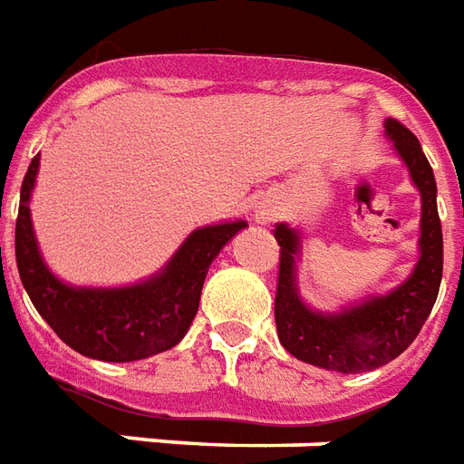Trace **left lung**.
<instances>
[{
    "mask_svg": "<svg viewBox=\"0 0 464 464\" xmlns=\"http://www.w3.org/2000/svg\"><path fill=\"white\" fill-rule=\"evenodd\" d=\"M386 132L393 140L401 160L408 164L411 179L420 191V260L413 276L386 297H373L339 314L307 310L295 287L297 233L277 223L280 246L277 270L276 324L283 346L300 362L314 363L339 373L373 372L403 354L430 314L442 280V228L435 204L433 169L425 160L418 137L398 120H386Z\"/></svg>",
    "mask_w": 464,
    "mask_h": 464,
    "instance_id": "1",
    "label": "left lung"
}]
</instances>
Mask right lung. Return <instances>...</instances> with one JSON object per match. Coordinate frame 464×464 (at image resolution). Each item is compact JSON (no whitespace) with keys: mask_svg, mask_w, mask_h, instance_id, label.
Instances as JSON below:
<instances>
[{"mask_svg":"<svg viewBox=\"0 0 464 464\" xmlns=\"http://www.w3.org/2000/svg\"><path fill=\"white\" fill-rule=\"evenodd\" d=\"M36 171L39 154L22 181L14 248L19 277L41 317L78 354L101 362H137L171 349L197 317L211 260L246 223H218L194 231L169 266L147 283L115 290L71 287L51 276L36 248L29 216Z\"/></svg>","mask_w":464,"mask_h":464,"instance_id":"obj_1","label":"right lung"}]
</instances>
